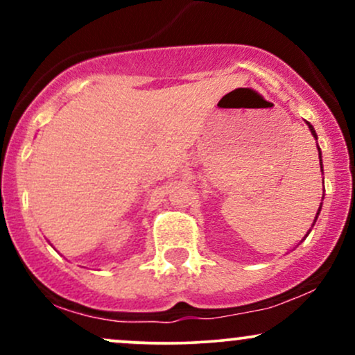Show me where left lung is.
I'll return each mask as SVG.
<instances>
[{"mask_svg":"<svg viewBox=\"0 0 355 355\" xmlns=\"http://www.w3.org/2000/svg\"><path fill=\"white\" fill-rule=\"evenodd\" d=\"M309 125V128H311V132H312V135L317 138V135H315V130H313V126L311 125V123H307ZM317 148H319V146H317ZM319 158H320V148H319ZM320 168H322V160H320ZM320 211V210H319Z\"/></svg>","mask_w":355,"mask_h":355,"instance_id":"obj_1","label":"left lung"}]
</instances>
